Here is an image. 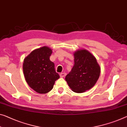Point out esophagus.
<instances>
[{
	"label": "esophagus",
	"mask_w": 127,
	"mask_h": 127,
	"mask_svg": "<svg viewBox=\"0 0 127 127\" xmlns=\"http://www.w3.org/2000/svg\"><path fill=\"white\" fill-rule=\"evenodd\" d=\"M60 77H61V78L65 77V76L66 75V73H60Z\"/></svg>",
	"instance_id": "obj_1"
}]
</instances>
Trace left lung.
<instances>
[{"label":"left lung","instance_id":"obj_1","mask_svg":"<svg viewBox=\"0 0 127 127\" xmlns=\"http://www.w3.org/2000/svg\"><path fill=\"white\" fill-rule=\"evenodd\" d=\"M74 64L65 80L74 92L84 93L95 85L100 73V66L96 58L86 49L74 53Z\"/></svg>","mask_w":127,"mask_h":127}]
</instances>
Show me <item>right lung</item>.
Returning <instances> with one entry per match:
<instances>
[{
	"label": "right lung",
	"instance_id": "obj_1",
	"mask_svg": "<svg viewBox=\"0 0 127 127\" xmlns=\"http://www.w3.org/2000/svg\"><path fill=\"white\" fill-rule=\"evenodd\" d=\"M52 50L44 46L36 49L24 58L23 69L25 81L36 92L46 94L52 90L60 75L50 60Z\"/></svg>",
	"mask_w": 127,
	"mask_h": 127
}]
</instances>
